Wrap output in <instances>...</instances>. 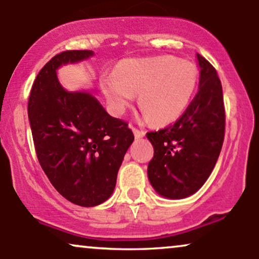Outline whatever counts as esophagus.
I'll list each match as a JSON object with an SVG mask.
<instances>
[{
  "label": "esophagus",
  "instance_id": "obj_1",
  "mask_svg": "<svg viewBox=\"0 0 259 259\" xmlns=\"http://www.w3.org/2000/svg\"><path fill=\"white\" fill-rule=\"evenodd\" d=\"M133 133L134 135H135L136 139H140V138H144L145 136V132H142V130H139V129H135V127H133Z\"/></svg>",
  "mask_w": 259,
  "mask_h": 259
}]
</instances>
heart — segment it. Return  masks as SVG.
I'll return each mask as SVG.
<instances>
[{"label":"heart","mask_w":259,"mask_h":259,"mask_svg":"<svg viewBox=\"0 0 259 259\" xmlns=\"http://www.w3.org/2000/svg\"><path fill=\"white\" fill-rule=\"evenodd\" d=\"M198 81V69L174 56L127 58L112 74L101 78V89L109 108L123 115L139 92V106L145 120L157 125L173 123L185 112Z\"/></svg>","instance_id":"1"}]
</instances>
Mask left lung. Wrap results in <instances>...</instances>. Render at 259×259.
<instances>
[{
    "instance_id": "8db88e82",
    "label": "left lung",
    "mask_w": 259,
    "mask_h": 259,
    "mask_svg": "<svg viewBox=\"0 0 259 259\" xmlns=\"http://www.w3.org/2000/svg\"><path fill=\"white\" fill-rule=\"evenodd\" d=\"M198 91L173 125L147 133L154 154L147 175L156 192L180 200L206 183L221 153L225 130L222 82L212 64L197 53Z\"/></svg>"
}]
</instances>
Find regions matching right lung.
<instances>
[{"label":"right lung","instance_id":"1","mask_svg":"<svg viewBox=\"0 0 259 259\" xmlns=\"http://www.w3.org/2000/svg\"><path fill=\"white\" fill-rule=\"evenodd\" d=\"M90 50L64 51L47 62L28 102L35 151L41 168L68 201L95 207L111 197L134 134L113 118L94 90L67 91L57 78L62 65L92 57Z\"/></svg>","mask_w":259,"mask_h":259}]
</instances>
